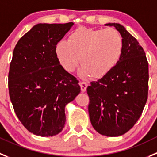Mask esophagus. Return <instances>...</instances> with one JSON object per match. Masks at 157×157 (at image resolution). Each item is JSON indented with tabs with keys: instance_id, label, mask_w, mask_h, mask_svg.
I'll return each mask as SVG.
<instances>
[{
	"instance_id": "34e87169",
	"label": "esophagus",
	"mask_w": 157,
	"mask_h": 157,
	"mask_svg": "<svg viewBox=\"0 0 157 157\" xmlns=\"http://www.w3.org/2000/svg\"><path fill=\"white\" fill-rule=\"evenodd\" d=\"M80 88H81V91L82 92H85L86 90H87V83L86 82H80Z\"/></svg>"
}]
</instances>
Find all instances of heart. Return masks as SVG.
Instances as JSON below:
<instances>
[{"label":"heart","instance_id":"b5f03b06","mask_svg":"<svg viewBox=\"0 0 157 157\" xmlns=\"http://www.w3.org/2000/svg\"><path fill=\"white\" fill-rule=\"evenodd\" d=\"M124 42L115 29H94L78 27L68 40L56 45L55 53L59 63L68 73L81 63V74L93 79H101L112 71L119 62Z\"/></svg>","mask_w":157,"mask_h":157}]
</instances>
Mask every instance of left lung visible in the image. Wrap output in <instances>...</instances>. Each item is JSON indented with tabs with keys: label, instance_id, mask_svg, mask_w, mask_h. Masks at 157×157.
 Returning <instances> with one entry per match:
<instances>
[{
	"label": "left lung",
	"instance_id": "1",
	"mask_svg": "<svg viewBox=\"0 0 157 157\" xmlns=\"http://www.w3.org/2000/svg\"><path fill=\"white\" fill-rule=\"evenodd\" d=\"M106 25L114 26L122 36V55L109 74L87 87L88 112L98 132L115 137L131 129L143 113L148 97L149 67L143 47L124 26Z\"/></svg>",
	"mask_w": 157,
	"mask_h": 157
}]
</instances>
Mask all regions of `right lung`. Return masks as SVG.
Returning <instances> with one entry per match:
<instances>
[{
  "label": "right lung",
  "mask_w": 157,
  "mask_h": 157,
  "mask_svg": "<svg viewBox=\"0 0 157 157\" xmlns=\"http://www.w3.org/2000/svg\"><path fill=\"white\" fill-rule=\"evenodd\" d=\"M40 23L19 39L13 52L8 88L14 112L30 132L39 136L59 134L65 125V107L80 92L79 81L63 70L56 45L70 28Z\"/></svg>",
  "instance_id": "add662e5"
}]
</instances>
